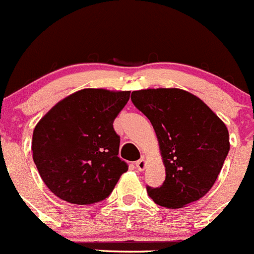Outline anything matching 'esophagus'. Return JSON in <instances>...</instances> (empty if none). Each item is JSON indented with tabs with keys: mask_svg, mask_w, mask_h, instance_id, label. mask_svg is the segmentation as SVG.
Returning <instances> with one entry per match:
<instances>
[{
	"mask_svg": "<svg viewBox=\"0 0 254 254\" xmlns=\"http://www.w3.org/2000/svg\"><path fill=\"white\" fill-rule=\"evenodd\" d=\"M136 168H137V170H140V171H143L144 169H146V160H144V158H141L140 160L136 161Z\"/></svg>",
	"mask_w": 254,
	"mask_h": 254,
	"instance_id": "obj_1",
	"label": "esophagus"
}]
</instances>
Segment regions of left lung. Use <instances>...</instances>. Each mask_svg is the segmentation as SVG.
Returning <instances> with one entry per match:
<instances>
[{
	"instance_id": "8db88e82",
	"label": "left lung",
	"mask_w": 254,
	"mask_h": 254,
	"mask_svg": "<svg viewBox=\"0 0 254 254\" xmlns=\"http://www.w3.org/2000/svg\"><path fill=\"white\" fill-rule=\"evenodd\" d=\"M131 101L152 123L165 165L160 187L147 186L155 204L180 208L212 188L229 153V132L199 97L181 89L132 91Z\"/></svg>"
}]
</instances>
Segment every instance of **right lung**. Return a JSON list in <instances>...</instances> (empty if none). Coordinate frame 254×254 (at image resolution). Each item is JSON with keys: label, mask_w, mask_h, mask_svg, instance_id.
Returning a JSON list of instances; mask_svg holds the SVG:
<instances>
[{"label": "right lung", "mask_w": 254, "mask_h": 254, "mask_svg": "<svg viewBox=\"0 0 254 254\" xmlns=\"http://www.w3.org/2000/svg\"><path fill=\"white\" fill-rule=\"evenodd\" d=\"M130 91L83 89L58 102L33 130L32 153L42 180L58 197L77 205L102 201L127 171L118 157L113 122Z\"/></svg>", "instance_id": "obj_1"}]
</instances>
